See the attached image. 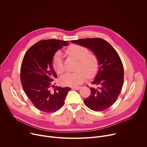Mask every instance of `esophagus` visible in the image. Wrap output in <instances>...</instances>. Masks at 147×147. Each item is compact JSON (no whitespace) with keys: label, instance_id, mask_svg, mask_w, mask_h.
Wrapping results in <instances>:
<instances>
[{"label":"esophagus","instance_id":"obj_1","mask_svg":"<svg viewBox=\"0 0 147 147\" xmlns=\"http://www.w3.org/2000/svg\"><path fill=\"white\" fill-rule=\"evenodd\" d=\"M81 88V87H72L73 90H78Z\"/></svg>","mask_w":147,"mask_h":147}]
</instances>
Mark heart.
Returning a JSON list of instances; mask_svg holds the SVG:
<instances>
[{"label": "heart", "mask_w": 147, "mask_h": 147, "mask_svg": "<svg viewBox=\"0 0 147 147\" xmlns=\"http://www.w3.org/2000/svg\"><path fill=\"white\" fill-rule=\"evenodd\" d=\"M67 53L78 60L76 70L73 73H67L60 78V82L65 86L74 87L83 82L86 76L92 77L98 69L99 61L97 56L94 53H89V50L86 47L80 45H71L66 51ZM52 66L58 74H61L65 71L63 61V55L60 51H57L54 55Z\"/></svg>", "instance_id": "b5f03b06"}]
</instances>
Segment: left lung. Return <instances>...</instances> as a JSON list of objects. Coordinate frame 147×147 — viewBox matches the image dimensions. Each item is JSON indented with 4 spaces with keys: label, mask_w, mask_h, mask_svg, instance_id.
<instances>
[{
    "label": "left lung",
    "mask_w": 147,
    "mask_h": 147,
    "mask_svg": "<svg viewBox=\"0 0 147 147\" xmlns=\"http://www.w3.org/2000/svg\"><path fill=\"white\" fill-rule=\"evenodd\" d=\"M86 47L98 59V73L90 87L91 95L84 99L86 105L94 111H103L116 101L123 87L124 69L121 60L113 47L101 38H86L71 40Z\"/></svg>",
    "instance_id": "1"
}]
</instances>
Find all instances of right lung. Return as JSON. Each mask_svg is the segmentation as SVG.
Listing matches in <instances>:
<instances>
[{
	"mask_svg": "<svg viewBox=\"0 0 147 147\" xmlns=\"http://www.w3.org/2000/svg\"><path fill=\"white\" fill-rule=\"evenodd\" d=\"M67 41L57 39L40 40L26 53L21 66V82L27 97L38 110L53 113L65 104L69 87H54L52 83L57 75L52 66L55 53Z\"/></svg>",
	"mask_w": 147,
	"mask_h": 147,
	"instance_id": "obj_1",
	"label": "right lung"
}]
</instances>
